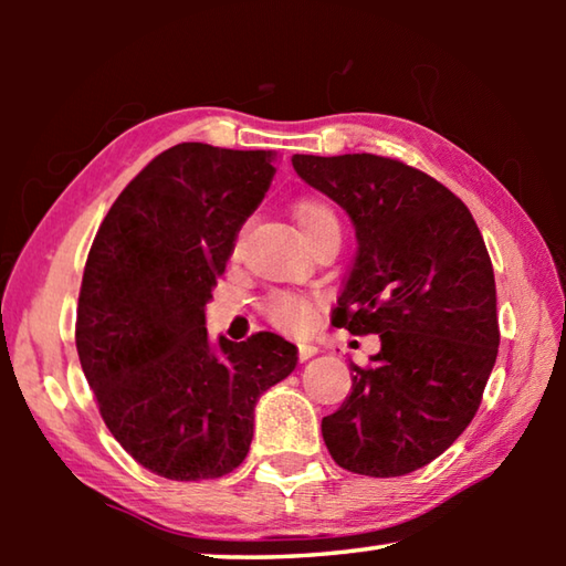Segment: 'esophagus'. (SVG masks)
<instances>
[{"mask_svg": "<svg viewBox=\"0 0 566 566\" xmlns=\"http://www.w3.org/2000/svg\"><path fill=\"white\" fill-rule=\"evenodd\" d=\"M314 354H319V347H317V344H310V342H302V344H300V359H302V361L312 359Z\"/></svg>", "mask_w": 566, "mask_h": 566, "instance_id": "esophagus-1", "label": "esophagus"}]
</instances>
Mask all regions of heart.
<instances>
[{
	"instance_id": "1",
	"label": "heart",
	"mask_w": 566,
	"mask_h": 566,
	"mask_svg": "<svg viewBox=\"0 0 566 566\" xmlns=\"http://www.w3.org/2000/svg\"><path fill=\"white\" fill-rule=\"evenodd\" d=\"M294 219L304 237L312 234L314 229H319L324 224L337 222V217H334L332 209L324 202H319V199H302V202H296ZM264 306H266V314H270V319L284 329H304L306 324L312 322V304L302 294L276 292L266 300Z\"/></svg>"
}]
</instances>
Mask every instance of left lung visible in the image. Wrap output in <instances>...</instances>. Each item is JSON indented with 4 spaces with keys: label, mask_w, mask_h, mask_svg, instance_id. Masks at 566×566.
<instances>
[{
    "label": "left lung",
    "mask_w": 566,
    "mask_h": 566,
    "mask_svg": "<svg viewBox=\"0 0 566 566\" xmlns=\"http://www.w3.org/2000/svg\"><path fill=\"white\" fill-rule=\"evenodd\" d=\"M294 171L349 214L357 260L332 324L379 334L352 395L322 419L339 467L401 476L437 459L474 419L500 324L494 270L474 217L424 171L377 155H294Z\"/></svg>",
    "instance_id": "obj_1"
}]
</instances>
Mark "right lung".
<instances>
[{"instance_id":"obj_1","label":"right lung","mask_w":566,"mask_h":566,"mask_svg":"<svg viewBox=\"0 0 566 566\" xmlns=\"http://www.w3.org/2000/svg\"><path fill=\"white\" fill-rule=\"evenodd\" d=\"M274 159L202 142L161 151L112 205L84 266L76 352L104 424L124 452L175 482L242 464L256 401L296 367V347L280 334L212 342L205 327Z\"/></svg>"}]
</instances>
